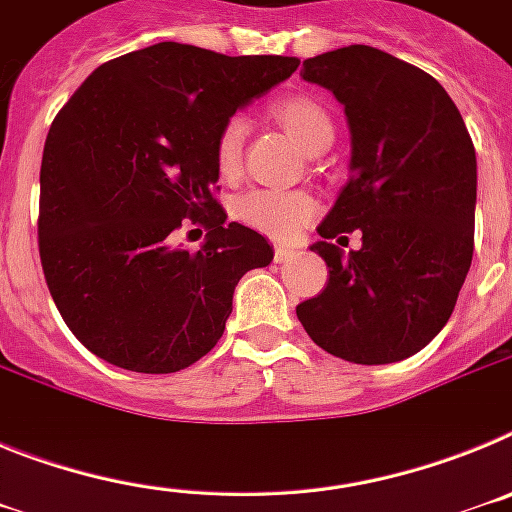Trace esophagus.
<instances>
[{
  "label": "esophagus",
  "instance_id": "1",
  "mask_svg": "<svg viewBox=\"0 0 512 512\" xmlns=\"http://www.w3.org/2000/svg\"><path fill=\"white\" fill-rule=\"evenodd\" d=\"M295 259H297L295 248L277 246V251H274V261H277V264H289V261H295Z\"/></svg>",
  "mask_w": 512,
  "mask_h": 512
}]
</instances>
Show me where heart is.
Masks as SVG:
<instances>
[{"label":"heart","instance_id":"heart-1","mask_svg":"<svg viewBox=\"0 0 512 512\" xmlns=\"http://www.w3.org/2000/svg\"><path fill=\"white\" fill-rule=\"evenodd\" d=\"M271 117L287 130L305 153H315L333 143V120L318 99L292 94L271 102ZM248 135L246 117L235 115L225 122L215 140V164L220 176L230 179L241 171L243 143ZM315 215V202L302 192H277V189H253L238 197L235 217L248 228L269 235L274 241H292Z\"/></svg>","mask_w":512,"mask_h":512}]
</instances>
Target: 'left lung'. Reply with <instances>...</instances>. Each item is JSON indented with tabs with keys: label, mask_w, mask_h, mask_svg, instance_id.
I'll return each mask as SVG.
<instances>
[{
	"label": "left lung",
	"mask_w": 512,
	"mask_h": 512,
	"mask_svg": "<svg viewBox=\"0 0 512 512\" xmlns=\"http://www.w3.org/2000/svg\"><path fill=\"white\" fill-rule=\"evenodd\" d=\"M300 76L343 104L351 161L310 246L328 264V284L297 305V318L338 359H408L449 323L472 266V138L431 74L372 45L307 58ZM354 229L362 230L359 252L329 243Z\"/></svg>",
	"instance_id": "8db88e82"
}]
</instances>
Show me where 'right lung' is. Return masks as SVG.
Instances as JSON below:
<instances>
[{"label":"right lung","mask_w":512,"mask_h":512,"mask_svg":"<svg viewBox=\"0 0 512 512\" xmlns=\"http://www.w3.org/2000/svg\"><path fill=\"white\" fill-rule=\"evenodd\" d=\"M297 66L156 43L102 63L63 104L40 166V264L61 318L99 359L171 374L220 341L235 284L274 248L225 223L210 192L215 140ZM187 216L211 230L197 252L173 243Z\"/></svg>","instance_id":"1"}]
</instances>
